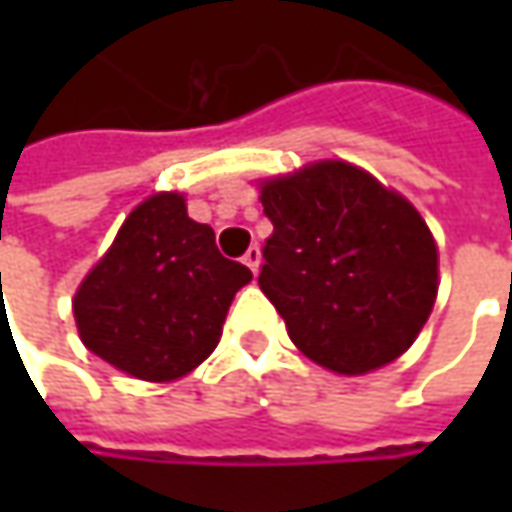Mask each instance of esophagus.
<instances>
[{"label":"esophagus","instance_id":"esophagus-1","mask_svg":"<svg viewBox=\"0 0 512 512\" xmlns=\"http://www.w3.org/2000/svg\"><path fill=\"white\" fill-rule=\"evenodd\" d=\"M242 262H245V265L250 267L253 273H259V265H262V250H259L256 245H250L247 247L245 256H242Z\"/></svg>","mask_w":512,"mask_h":512}]
</instances>
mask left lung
I'll use <instances>...</instances> for the list:
<instances>
[{"mask_svg": "<svg viewBox=\"0 0 512 512\" xmlns=\"http://www.w3.org/2000/svg\"><path fill=\"white\" fill-rule=\"evenodd\" d=\"M273 233L259 287L310 362L364 376L396 362L430 319L439 247L399 190L344 159L259 179Z\"/></svg>", "mask_w": 512, "mask_h": 512, "instance_id": "left-lung-1", "label": "left lung"}]
</instances>
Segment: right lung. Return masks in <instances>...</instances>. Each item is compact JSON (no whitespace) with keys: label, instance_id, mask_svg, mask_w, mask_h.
Listing matches in <instances>:
<instances>
[{"label":"right lung","instance_id":"add662e5","mask_svg":"<svg viewBox=\"0 0 512 512\" xmlns=\"http://www.w3.org/2000/svg\"><path fill=\"white\" fill-rule=\"evenodd\" d=\"M250 279L216 250L213 227L187 216L185 196L162 190L130 210L76 287L73 319L82 344L116 370L176 382L216 350L230 302Z\"/></svg>","mask_w":512,"mask_h":512}]
</instances>
